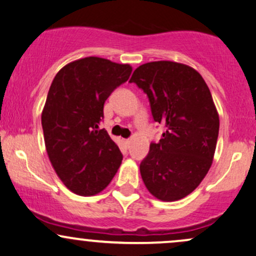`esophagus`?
Instances as JSON below:
<instances>
[{"instance_id":"esophagus-1","label":"esophagus","mask_w":256,"mask_h":256,"mask_svg":"<svg viewBox=\"0 0 256 256\" xmlns=\"http://www.w3.org/2000/svg\"><path fill=\"white\" fill-rule=\"evenodd\" d=\"M122 142L126 146H127V147H129V144H130L132 140H130V138H123V140H122Z\"/></svg>"}]
</instances>
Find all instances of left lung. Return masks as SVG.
I'll list each match as a JSON object with an SVG mask.
<instances>
[{
	"instance_id": "8db88e82",
	"label": "left lung",
	"mask_w": 256,
	"mask_h": 256,
	"mask_svg": "<svg viewBox=\"0 0 256 256\" xmlns=\"http://www.w3.org/2000/svg\"><path fill=\"white\" fill-rule=\"evenodd\" d=\"M129 82L147 94L154 121L165 129L140 164L144 185L160 200H182L200 184L215 154L220 118L209 88L191 66L168 60L138 66Z\"/></svg>"
}]
</instances>
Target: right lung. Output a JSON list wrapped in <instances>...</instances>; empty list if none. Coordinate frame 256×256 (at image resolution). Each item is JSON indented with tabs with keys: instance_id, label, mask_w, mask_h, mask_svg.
Returning <instances> with one entry per match:
<instances>
[{
	"instance_id": "1",
	"label": "right lung",
	"mask_w": 256,
	"mask_h": 256,
	"mask_svg": "<svg viewBox=\"0 0 256 256\" xmlns=\"http://www.w3.org/2000/svg\"><path fill=\"white\" fill-rule=\"evenodd\" d=\"M132 66L98 56L68 62L56 74L41 114L44 140L53 168L78 196L103 191L122 162V154L104 129L103 106L128 80Z\"/></svg>"
}]
</instances>
